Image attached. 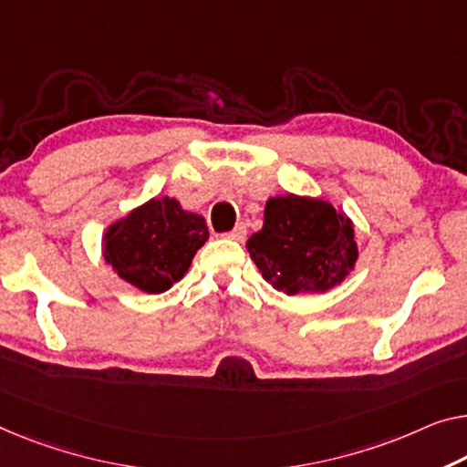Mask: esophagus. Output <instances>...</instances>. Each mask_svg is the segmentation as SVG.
I'll return each mask as SVG.
<instances>
[{
    "label": "esophagus",
    "instance_id": "1",
    "mask_svg": "<svg viewBox=\"0 0 467 467\" xmlns=\"http://www.w3.org/2000/svg\"><path fill=\"white\" fill-rule=\"evenodd\" d=\"M247 236V226L243 224H236L231 233H228V239H233V241H243Z\"/></svg>",
    "mask_w": 467,
    "mask_h": 467
}]
</instances>
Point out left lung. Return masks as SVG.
<instances>
[{
  "mask_svg": "<svg viewBox=\"0 0 467 467\" xmlns=\"http://www.w3.org/2000/svg\"><path fill=\"white\" fill-rule=\"evenodd\" d=\"M247 252L287 296L336 287L358 257L352 222L327 201L297 194L266 201L264 226L249 236Z\"/></svg>",
  "mask_w": 467,
  "mask_h": 467,
  "instance_id": "8db88e82",
  "label": "left lung"
}]
</instances>
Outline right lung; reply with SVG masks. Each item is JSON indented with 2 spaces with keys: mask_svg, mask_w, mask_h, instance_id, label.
Returning <instances> with one entry per match:
<instances>
[{
  "mask_svg": "<svg viewBox=\"0 0 467 467\" xmlns=\"http://www.w3.org/2000/svg\"><path fill=\"white\" fill-rule=\"evenodd\" d=\"M207 236L205 220L184 212L176 199H150L109 228L104 260L123 281L161 294L184 276Z\"/></svg>",
  "mask_w": 467,
  "mask_h": 467,
  "instance_id": "1",
  "label": "right lung"
}]
</instances>
